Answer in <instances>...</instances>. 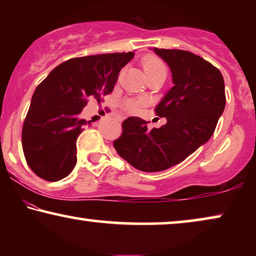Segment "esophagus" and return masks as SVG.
<instances>
[{"label": "esophagus", "instance_id": "34e87169", "mask_svg": "<svg viewBox=\"0 0 256 256\" xmlns=\"http://www.w3.org/2000/svg\"><path fill=\"white\" fill-rule=\"evenodd\" d=\"M116 118H118V121H122V120H124V118H122V116H116Z\"/></svg>", "mask_w": 256, "mask_h": 256}]
</instances>
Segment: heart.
<instances>
[{
	"label": "heart",
	"mask_w": 256,
	"mask_h": 256,
	"mask_svg": "<svg viewBox=\"0 0 256 256\" xmlns=\"http://www.w3.org/2000/svg\"><path fill=\"white\" fill-rule=\"evenodd\" d=\"M142 66L146 76L157 74V73H166V66L156 56H146L142 60ZM141 104L142 102L140 100H128L126 101L124 107L129 112H136L138 110V107L141 106Z\"/></svg>",
	"instance_id": "1"
}]
</instances>
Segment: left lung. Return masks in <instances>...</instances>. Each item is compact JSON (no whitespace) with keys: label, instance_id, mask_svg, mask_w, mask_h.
I'll list each match as a JSON object with an SVG mask.
<instances>
[{"label":"left lung","instance_id":"1","mask_svg":"<svg viewBox=\"0 0 256 256\" xmlns=\"http://www.w3.org/2000/svg\"><path fill=\"white\" fill-rule=\"evenodd\" d=\"M154 52L172 73V88L155 108L166 124L149 130L148 122L130 116L114 141L118 155L146 172L169 169L205 144L226 104L222 74L211 62L184 50L155 48Z\"/></svg>","mask_w":256,"mask_h":256}]
</instances>
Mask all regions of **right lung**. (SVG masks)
Instances as JSON below:
<instances>
[{"label":"right lung","instance_id":"add662e5","mask_svg":"<svg viewBox=\"0 0 256 256\" xmlns=\"http://www.w3.org/2000/svg\"><path fill=\"white\" fill-rule=\"evenodd\" d=\"M132 57L134 52H122L68 59L37 86L23 124L22 146L38 177L57 182L72 172L76 138L87 124L80 113L90 99L100 104L113 92L121 68Z\"/></svg>","mask_w":256,"mask_h":256}]
</instances>
